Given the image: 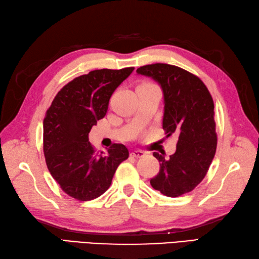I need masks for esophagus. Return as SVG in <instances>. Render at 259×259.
<instances>
[{
    "label": "esophagus",
    "instance_id": "1",
    "mask_svg": "<svg viewBox=\"0 0 259 259\" xmlns=\"http://www.w3.org/2000/svg\"><path fill=\"white\" fill-rule=\"evenodd\" d=\"M145 154H146V153L144 151H141V150H135V151L131 153V155L133 157H136V159H137V157H144Z\"/></svg>",
    "mask_w": 259,
    "mask_h": 259
}]
</instances>
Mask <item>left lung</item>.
<instances>
[{"label": "left lung", "instance_id": "obj_1", "mask_svg": "<svg viewBox=\"0 0 259 259\" xmlns=\"http://www.w3.org/2000/svg\"><path fill=\"white\" fill-rule=\"evenodd\" d=\"M137 75L151 77L162 88L164 98L163 130L178 135L177 150L170 159L153 153L160 171L151 186L166 197L188 193L203 180L217 149L212 97L201 79L167 63L140 67Z\"/></svg>", "mask_w": 259, "mask_h": 259}]
</instances>
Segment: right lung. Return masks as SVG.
Instances as JSON below:
<instances>
[{
  "instance_id": "add662e5",
  "label": "right lung",
  "mask_w": 259,
  "mask_h": 259,
  "mask_svg": "<svg viewBox=\"0 0 259 259\" xmlns=\"http://www.w3.org/2000/svg\"><path fill=\"white\" fill-rule=\"evenodd\" d=\"M133 67L99 69L79 76L56 95L44 119V153L52 178L68 196L96 199L112 183L116 168L128 157L123 144L107 154L95 153L88 134L107 113L109 98Z\"/></svg>"
}]
</instances>
